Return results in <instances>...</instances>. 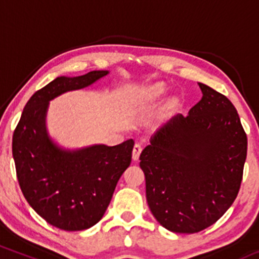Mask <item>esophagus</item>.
<instances>
[{"instance_id": "34e87169", "label": "esophagus", "mask_w": 259, "mask_h": 259, "mask_svg": "<svg viewBox=\"0 0 259 259\" xmlns=\"http://www.w3.org/2000/svg\"><path fill=\"white\" fill-rule=\"evenodd\" d=\"M141 151H142V146L140 144H136L135 146H134V150H133V159L134 160H138L139 159Z\"/></svg>"}]
</instances>
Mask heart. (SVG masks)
Instances as JSON below:
<instances>
[{
	"instance_id": "1",
	"label": "heart",
	"mask_w": 259,
	"mask_h": 259,
	"mask_svg": "<svg viewBox=\"0 0 259 259\" xmlns=\"http://www.w3.org/2000/svg\"><path fill=\"white\" fill-rule=\"evenodd\" d=\"M165 91H167V89H165L164 85H163V84H156V85L151 86V88L148 89L147 96H148V99L156 100V99H159V97H162L163 95L165 94Z\"/></svg>"
}]
</instances>
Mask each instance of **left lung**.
I'll return each instance as SVG.
<instances>
[{
  "label": "left lung",
  "instance_id": "8db88e82",
  "mask_svg": "<svg viewBox=\"0 0 259 259\" xmlns=\"http://www.w3.org/2000/svg\"><path fill=\"white\" fill-rule=\"evenodd\" d=\"M201 101L177 115L140 154L146 198L168 230L194 234L234 203L241 186L247 136L230 100L201 84Z\"/></svg>",
  "mask_w": 259,
  "mask_h": 259
}]
</instances>
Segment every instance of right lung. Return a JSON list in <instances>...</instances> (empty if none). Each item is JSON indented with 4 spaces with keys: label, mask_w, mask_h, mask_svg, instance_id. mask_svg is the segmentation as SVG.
Returning a JSON list of instances; mask_svg holds the SVG:
<instances>
[{
    "label": "right lung",
    "mask_w": 259,
    "mask_h": 259,
    "mask_svg": "<svg viewBox=\"0 0 259 259\" xmlns=\"http://www.w3.org/2000/svg\"><path fill=\"white\" fill-rule=\"evenodd\" d=\"M107 74L108 70H94L52 80L26 102L13 133L12 152L23 195L38 215L62 230H85L99 223L132 163L133 139L117 146L94 145L69 151L57 146L46 130L50 101Z\"/></svg>",
    "instance_id": "add662e5"
}]
</instances>
